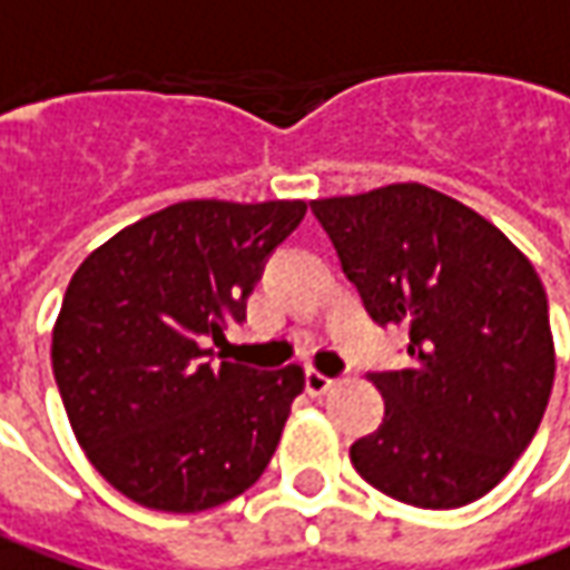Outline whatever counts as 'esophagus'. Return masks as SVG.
Returning <instances> with one entry per match:
<instances>
[{"label":"esophagus","mask_w":570,"mask_h":570,"mask_svg":"<svg viewBox=\"0 0 570 570\" xmlns=\"http://www.w3.org/2000/svg\"><path fill=\"white\" fill-rule=\"evenodd\" d=\"M331 387H334V379H327L318 368H305V391H308L312 397H322Z\"/></svg>","instance_id":"esophagus-1"}]
</instances>
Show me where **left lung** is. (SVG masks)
<instances>
[{"label": "left lung", "mask_w": 570, "mask_h": 570, "mask_svg": "<svg viewBox=\"0 0 570 570\" xmlns=\"http://www.w3.org/2000/svg\"><path fill=\"white\" fill-rule=\"evenodd\" d=\"M379 324L410 331V365L368 375L384 422L350 448L368 485L444 511L492 492L540 429L556 341L537 267L473 207L420 183L312 202Z\"/></svg>", "instance_id": "1"}]
</instances>
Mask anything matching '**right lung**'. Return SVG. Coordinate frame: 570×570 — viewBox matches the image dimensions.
Here are the masks:
<instances>
[{
  "mask_svg": "<svg viewBox=\"0 0 570 570\" xmlns=\"http://www.w3.org/2000/svg\"><path fill=\"white\" fill-rule=\"evenodd\" d=\"M305 202H179L119 229L71 274L52 324V375L71 432L135 504L195 514L255 485L281 442L303 365L214 363L246 318L271 248Z\"/></svg>",
  "mask_w": 570,
  "mask_h": 570,
  "instance_id": "1",
  "label": "right lung"
}]
</instances>
